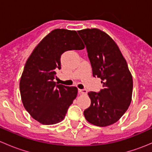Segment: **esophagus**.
Instances as JSON below:
<instances>
[{
    "label": "esophagus",
    "mask_w": 152,
    "mask_h": 152,
    "mask_svg": "<svg viewBox=\"0 0 152 152\" xmlns=\"http://www.w3.org/2000/svg\"><path fill=\"white\" fill-rule=\"evenodd\" d=\"M79 94L85 95V94H87V90H85V89H83V90H81V89H79Z\"/></svg>",
    "instance_id": "esophagus-1"
}]
</instances>
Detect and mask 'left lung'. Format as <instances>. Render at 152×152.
<instances>
[{"label": "left lung", "instance_id": "left-lung-1", "mask_svg": "<svg viewBox=\"0 0 152 152\" xmlns=\"http://www.w3.org/2000/svg\"><path fill=\"white\" fill-rule=\"evenodd\" d=\"M85 42L93 76L102 79L99 93L89 92L91 104L84 111L86 120L97 126L116 123L132 102V76L120 49L113 38L99 28L78 31Z\"/></svg>", "mask_w": 152, "mask_h": 152}]
</instances>
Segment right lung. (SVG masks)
<instances>
[{
  "label": "right lung",
  "instance_id": "add662e5",
  "mask_svg": "<svg viewBox=\"0 0 152 152\" xmlns=\"http://www.w3.org/2000/svg\"><path fill=\"white\" fill-rule=\"evenodd\" d=\"M84 48L76 31L56 28L47 34L29 56L20 77V91L25 109L39 123L52 125L64 119L78 89L56 85L53 81L56 70L61 68L64 52Z\"/></svg>",
  "mask_w": 152,
  "mask_h": 152
}]
</instances>
